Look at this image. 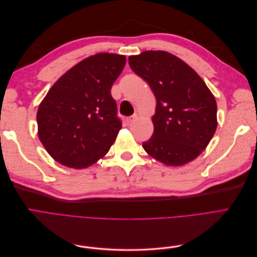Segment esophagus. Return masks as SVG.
Wrapping results in <instances>:
<instances>
[{"label": "esophagus", "instance_id": "1", "mask_svg": "<svg viewBox=\"0 0 257 257\" xmlns=\"http://www.w3.org/2000/svg\"><path fill=\"white\" fill-rule=\"evenodd\" d=\"M137 119H138V115H137V113H135V114H133V115L127 116V118H126V122H127L128 124H132L134 121H136Z\"/></svg>", "mask_w": 257, "mask_h": 257}]
</instances>
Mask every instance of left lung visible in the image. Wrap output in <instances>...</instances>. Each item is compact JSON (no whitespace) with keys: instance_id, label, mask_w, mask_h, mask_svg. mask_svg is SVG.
<instances>
[{"instance_id":"8db88e82","label":"left lung","mask_w":257,"mask_h":257,"mask_svg":"<svg viewBox=\"0 0 257 257\" xmlns=\"http://www.w3.org/2000/svg\"><path fill=\"white\" fill-rule=\"evenodd\" d=\"M128 64L157 98L154 132L143 144L146 152L168 166L195 160L217 126L216 102L205 81L185 62L166 51L131 56Z\"/></svg>"}]
</instances>
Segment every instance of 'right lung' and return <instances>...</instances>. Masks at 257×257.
<instances>
[{"label":"right lung","mask_w":257,"mask_h":257,"mask_svg":"<svg viewBox=\"0 0 257 257\" xmlns=\"http://www.w3.org/2000/svg\"><path fill=\"white\" fill-rule=\"evenodd\" d=\"M125 61L107 52L84 59L60 77L42 100L38 137L60 164L87 168L109 151L122 127L110 90Z\"/></svg>","instance_id":"add662e5"}]
</instances>
